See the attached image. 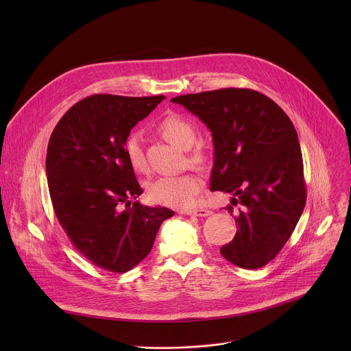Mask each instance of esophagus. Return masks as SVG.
Here are the masks:
<instances>
[{
    "mask_svg": "<svg viewBox=\"0 0 351 351\" xmlns=\"http://www.w3.org/2000/svg\"><path fill=\"white\" fill-rule=\"evenodd\" d=\"M180 213L186 215H194V217H210L213 214V211L207 208H194L190 211H180Z\"/></svg>",
    "mask_w": 351,
    "mask_h": 351,
    "instance_id": "obj_1",
    "label": "esophagus"
}]
</instances>
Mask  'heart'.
Returning <instances> with one entry per match:
<instances>
[{
  "mask_svg": "<svg viewBox=\"0 0 351 351\" xmlns=\"http://www.w3.org/2000/svg\"><path fill=\"white\" fill-rule=\"evenodd\" d=\"M157 129L164 138L180 148L190 147L195 138L194 123L190 119L175 112L165 115L158 122ZM125 149L129 164L134 172L147 173L149 171L137 133H132L126 138ZM190 161L195 164L204 162V149L202 147H194L190 153ZM202 179L194 173L187 172L182 175H165L156 179L153 183H149L148 195L153 202L158 204L175 208H184L194 203V198L198 191L202 190Z\"/></svg>",
  "mask_w": 351,
  "mask_h": 351,
  "instance_id": "b5f03b06",
  "label": "heart"
}]
</instances>
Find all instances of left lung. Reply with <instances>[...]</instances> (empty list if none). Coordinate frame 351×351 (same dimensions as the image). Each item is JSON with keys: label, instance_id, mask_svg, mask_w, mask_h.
<instances>
[{"label": "left lung", "instance_id": "obj_1", "mask_svg": "<svg viewBox=\"0 0 351 351\" xmlns=\"http://www.w3.org/2000/svg\"><path fill=\"white\" fill-rule=\"evenodd\" d=\"M171 101L210 129V189L233 194L228 213L239 207L237 232L221 247L222 257L245 269L267 265L291 236L307 198L302 148L290 118L252 88L186 94Z\"/></svg>", "mask_w": 351, "mask_h": 351}]
</instances>
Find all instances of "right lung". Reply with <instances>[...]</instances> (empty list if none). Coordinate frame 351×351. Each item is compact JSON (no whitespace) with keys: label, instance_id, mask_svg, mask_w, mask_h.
<instances>
[{"label":"right lung","instance_id":"right-lung-1","mask_svg":"<svg viewBox=\"0 0 351 351\" xmlns=\"http://www.w3.org/2000/svg\"><path fill=\"white\" fill-rule=\"evenodd\" d=\"M165 97L94 94L76 103L48 141L45 172L58 222L71 243L98 268L123 274L152 252L165 207L130 199L143 189L125 143L133 126Z\"/></svg>","mask_w":351,"mask_h":351}]
</instances>
